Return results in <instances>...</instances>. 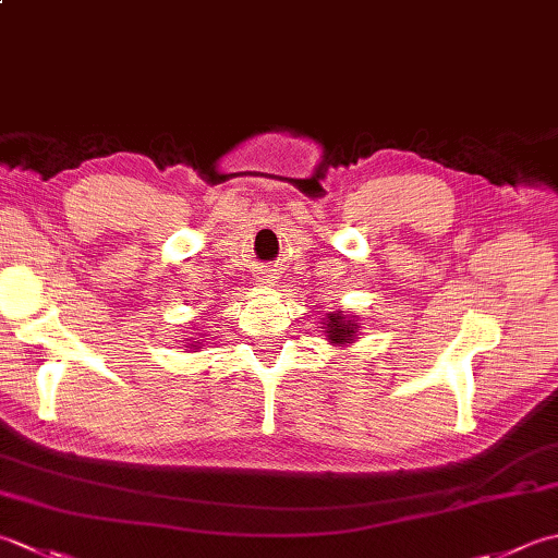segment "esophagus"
<instances>
[{
    "label": "esophagus",
    "instance_id": "esophagus-1",
    "mask_svg": "<svg viewBox=\"0 0 558 558\" xmlns=\"http://www.w3.org/2000/svg\"><path fill=\"white\" fill-rule=\"evenodd\" d=\"M260 280H266V282H270V278H268V276H264V278H260Z\"/></svg>",
    "mask_w": 558,
    "mask_h": 558
}]
</instances>
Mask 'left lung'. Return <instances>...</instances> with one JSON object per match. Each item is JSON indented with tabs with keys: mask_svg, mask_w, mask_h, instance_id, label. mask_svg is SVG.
Segmentation results:
<instances>
[{
	"mask_svg": "<svg viewBox=\"0 0 558 558\" xmlns=\"http://www.w3.org/2000/svg\"><path fill=\"white\" fill-rule=\"evenodd\" d=\"M360 319L355 314H343V312H331L326 314L324 319V333L326 341L336 348H348L355 343V338L360 336Z\"/></svg>",
	"mask_w": 558,
	"mask_h": 558,
	"instance_id": "1",
	"label": "left lung"
}]
</instances>
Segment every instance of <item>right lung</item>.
Returning <instances> with one entry per match:
<instances>
[{"label":"right lung","mask_w":558,"mask_h":558,"mask_svg":"<svg viewBox=\"0 0 558 558\" xmlns=\"http://www.w3.org/2000/svg\"><path fill=\"white\" fill-rule=\"evenodd\" d=\"M203 336H205V333H198V338H185V345H183L185 351H193V353H198L201 348H203V343H205V341H203Z\"/></svg>","instance_id":"1"}]
</instances>
